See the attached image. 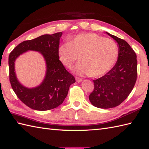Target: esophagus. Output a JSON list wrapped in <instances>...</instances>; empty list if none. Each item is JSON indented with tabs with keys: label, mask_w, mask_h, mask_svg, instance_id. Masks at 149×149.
<instances>
[{
	"label": "esophagus",
	"mask_w": 149,
	"mask_h": 149,
	"mask_svg": "<svg viewBox=\"0 0 149 149\" xmlns=\"http://www.w3.org/2000/svg\"><path fill=\"white\" fill-rule=\"evenodd\" d=\"M75 79H76V81H77V82H81V81H83V79H82L81 78H80V77H75Z\"/></svg>",
	"instance_id": "esophagus-1"
}]
</instances>
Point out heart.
<instances>
[{
  "mask_svg": "<svg viewBox=\"0 0 149 149\" xmlns=\"http://www.w3.org/2000/svg\"><path fill=\"white\" fill-rule=\"evenodd\" d=\"M115 41L94 33L79 34L59 47L58 56L65 66L71 68L79 59L75 71L81 75L100 77L112 69L118 58Z\"/></svg>",
  "mask_w": 149,
  "mask_h": 149,
  "instance_id": "heart-1",
  "label": "heart"
}]
</instances>
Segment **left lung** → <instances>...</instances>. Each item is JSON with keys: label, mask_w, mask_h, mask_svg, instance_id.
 Returning a JSON list of instances; mask_svg holds the SVG:
<instances>
[{"label": "left lung", "mask_w": 149, "mask_h": 149, "mask_svg": "<svg viewBox=\"0 0 149 149\" xmlns=\"http://www.w3.org/2000/svg\"><path fill=\"white\" fill-rule=\"evenodd\" d=\"M106 33L118 43V58L111 70L93 80L94 90L89 96L93 106L102 109L112 108L123 102L137 79V59L134 50L124 40Z\"/></svg>", "instance_id": "8db88e82"}]
</instances>
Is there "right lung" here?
Returning a JSON list of instances; mask_svg holds the SVG:
<instances>
[{
    "label": "right lung",
    "mask_w": 149,
    "mask_h": 149,
    "mask_svg": "<svg viewBox=\"0 0 149 149\" xmlns=\"http://www.w3.org/2000/svg\"><path fill=\"white\" fill-rule=\"evenodd\" d=\"M62 32L44 34L35 39L24 41L9 54V81L12 89L22 102L38 111L52 109L61 104L67 95L75 77L66 70L59 60L58 49ZM35 50L42 54L47 65L46 77L40 86L27 88L19 83L14 72V61L22 53Z\"/></svg>",
    "instance_id": "right-lung-1"
}]
</instances>
